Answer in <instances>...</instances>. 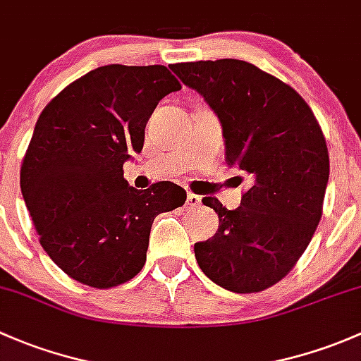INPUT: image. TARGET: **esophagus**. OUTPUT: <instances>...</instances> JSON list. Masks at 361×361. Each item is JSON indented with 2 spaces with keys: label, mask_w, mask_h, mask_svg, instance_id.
<instances>
[{
  "label": "esophagus",
  "mask_w": 361,
  "mask_h": 361,
  "mask_svg": "<svg viewBox=\"0 0 361 361\" xmlns=\"http://www.w3.org/2000/svg\"><path fill=\"white\" fill-rule=\"evenodd\" d=\"M200 203H202V198H200L198 195H192V192H189V195H188V205L191 208H195V207H200Z\"/></svg>",
  "instance_id": "esophagus-1"
}]
</instances>
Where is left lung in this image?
Listing matches in <instances>:
<instances>
[{
	"mask_svg": "<svg viewBox=\"0 0 361 361\" xmlns=\"http://www.w3.org/2000/svg\"><path fill=\"white\" fill-rule=\"evenodd\" d=\"M170 69L217 114L226 159L250 176L240 207L207 196L219 229L195 243L214 283L261 292L287 276L322 219L329 151L313 111L293 88L236 59L173 64Z\"/></svg>",
	"mask_w": 361,
	"mask_h": 361,
	"instance_id": "obj_1",
	"label": "left lung"
}]
</instances>
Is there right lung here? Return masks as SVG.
<instances>
[{"label":"right lung","mask_w":361,"mask_h":361,"mask_svg":"<svg viewBox=\"0 0 361 361\" xmlns=\"http://www.w3.org/2000/svg\"><path fill=\"white\" fill-rule=\"evenodd\" d=\"M177 90L165 66H102L39 114L20 189L39 243L73 280L95 288L132 280L146 262L156 215L184 205L185 191L173 182L139 191L123 179L158 102Z\"/></svg>","instance_id":"add662e5"}]
</instances>
